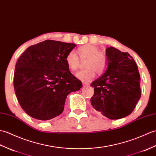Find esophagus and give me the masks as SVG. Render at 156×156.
<instances>
[{
	"mask_svg": "<svg viewBox=\"0 0 156 156\" xmlns=\"http://www.w3.org/2000/svg\"><path fill=\"white\" fill-rule=\"evenodd\" d=\"M83 87H87V86L89 85V84L87 83H83Z\"/></svg>",
	"mask_w": 156,
	"mask_h": 156,
	"instance_id": "1",
	"label": "esophagus"
}]
</instances>
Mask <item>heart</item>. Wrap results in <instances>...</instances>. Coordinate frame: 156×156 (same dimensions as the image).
I'll list each match as a JSON object with an SVG mask.
<instances>
[{"label":"heart","instance_id":"1","mask_svg":"<svg viewBox=\"0 0 156 156\" xmlns=\"http://www.w3.org/2000/svg\"><path fill=\"white\" fill-rule=\"evenodd\" d=\"M80 59L85 60V70L78 72L76 77L83 82H88L95 77V72L101 74L107 64V55L99 51V49L93 44H85L78 50ZM75 51H71L65 57L67 67L73 71H77L80 66V60Z\"/></svg>","mask_w":156,"mask_h":156}]
</instances>
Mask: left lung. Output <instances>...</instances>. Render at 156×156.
Masks as SVG:
<instances>
[{
    "instance_id": "obj_1",
    "label": "left lung",
    "mask_w": 156,
    "mask_h": 156,
    "mask_svg": "<svg viewBox=\"0 0 156 156\" xmlns=\"http://www.w3.org/2000/svg\"><path fill=\"white\" fill-rule=\"evenodd\" d=\"M107 66L101 77L91 84L93 108L110 119L132 113L141 97L140 75L133 57L110 47L106 49Z\"/></svg>"
}]
</instances>
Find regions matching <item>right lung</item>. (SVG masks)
<instances>
[{"instance_id": "add662e5", "label": "right lung", "mask_w": 156, "mask_h": 156, "mask_svg": "<svg viewBox=\"0 0 156 156\" xmlns=\"http://www.w3.org/2000/svg\"><path fill=\"white\" fill-rule=\"evenodd\" d=\"M75 47L73 43L46 40L28 47L20 55L14 87L20 107L30 117L44 121L59 115L67 96L83 87L65 61Z\"/></svg>"}]
</instances>
